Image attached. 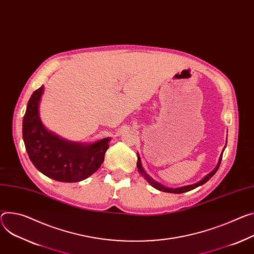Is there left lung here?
Returning <instances> with one entry per match:
<instances>
[{"instance_id":"8db88e82","label":"left lung","mask_w":254,"mask_h":254,"mask_svg":"<svg viewBox=\"0 0 254 254\" xmlns=\"http://www.w3.org/2000/svg\"><path fill=\"white\" fill-rule=\"evenodd\" d=\"M226 145H227V142H226ZM225 148H226V146H225ZM223 152H224V150H223ZM223 152H222V154H221V156H220V158H219V162H218V164H217V166H216V168L212 171V172H210L209 174L207 175H205L201 180H199L198 182H196V183H193V184H190V186H186V187H181V188H176V189H170V188H167V187H164V186H162V184L161 183H159V182H157V181H155L151 176H149L148 174H147V172L144 170V168H143V166H142V162H141V158H140V155L137 154V163H136V167H137V170H139V172H140V174L151 184V186L153 187V188H155L156 190H160V191H164V192H170V193H183V192H187V191H190V190H194V189H196V188H198L199 186H202L203 183H205L207 180L209 179H211L213 176H214V174L217 172V170L219 169V167H220V164H221V161H222V156H223Z\"/></svg>"}]
</instances>
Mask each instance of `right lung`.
<instances>
[{
    "label": "right lung",
    "instance_id": "right-lung-1",
    "mask_svg": "<svg viewBox=\"0 0 254 254\" xmlns=\"http://www.w3.org/2000/svg\"><path fill=\"white\" fill-rule=\"evenodd\" d=\"M44 87L31 95L23 118V141L33 165L45 176L61 182H78L101 166L110 137L78 143L63 139L49 130L41 122L39 104Z\"/></svg>",
    "mask_w": 254,
    "mask_h": 254
}]
</instances>
